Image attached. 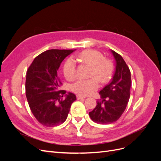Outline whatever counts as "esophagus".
Returning a JSON list of instances; mask_svg holds the SVG:
<instances>
[{
  "instance_id": "obj_1",
  "label": "esophagus",
  "mask_w": 161,
  "mask_h": 161,
  "mask_svg": "<svg viewBox=\"0 0 161 161\" xmlns=\"http://www.w3.org/2000/svg\"><path fill=\"white\" fill-rule=\"evenodd\" d=\"M85 97H81V96H80V95H76V99H84Z\"/></svg>"
}]
</instances>
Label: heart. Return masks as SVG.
<instances>
[{"mask_svg":"<svg viewBox=\"0 0 161 161\" xmlns=\"http://www.w3.org/2000/svg\"><path fill=\"white\" fill-rule=\"evenodd\" d=\"M75 60L91 66L89 79H79L70 85V91L80 96H87L93 93L99 87V80L106 82L111 75L109 62L104 59L102 53L95 50H86L75 56ZM63 74L67 80H74L77 76L76 66L75 60L68 58L63 65Z\"/></svg>","mask_w":161,"mask_h":161,"instance_id":"b5f03b06","label":"heart"}]
</instances>
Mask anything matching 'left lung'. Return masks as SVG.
Wrapping results in <instances>:
<instances>
[{"mask_svg": "<svg viewBox=\"0 0 161 161\" xmlns=\"http://www.w3.org/2000/svg\"><path fill=\"white\" fill-rule=\"evenodd\" d=\"M115 61V70L110 83L102 89L101 99L89 112L91 119L97 124H109L118 120L125 111L130 99L131 73L123 58L111 50Z\"/></svg>", "mask_w": 161, "mask_h": 161, "instance_id": "left-lung-1", "label": "left lung"}]
</instances>
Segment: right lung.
<instances>
[{"mask_svg":"<svg viewBox=\"0 0 161 161\" xmlns=\"http://www.w3.org/2000/svg\"><path fill=\"white\" fill-rule=\"evenodd\" d=\"M75 50H49L37 56L27 71L25 93L37 120L53 127L64 123L76 95L58 91L62 82L57 70L62 62ZM65 96L64 98L63 96Z\"/></svg>","mask_w":161,"mask_h":161,"instance_id":"add662e5","label":"right lung"}]
</instances>
